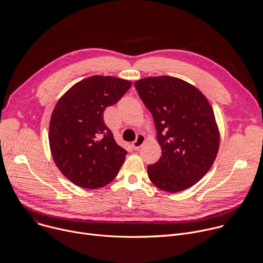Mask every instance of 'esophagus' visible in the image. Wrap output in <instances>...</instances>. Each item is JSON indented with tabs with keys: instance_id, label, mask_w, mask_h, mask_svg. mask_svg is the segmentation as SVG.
Segmentation results:
<instances>
[{
	"instance_id": "esophagus-1",
	"label": "esophagus",
	"mask_w": 263,
	"mask_h": 263,
	"mask_svg": "<svg viewBox=\"0 0 263 263\" xmlns=\"http://www.w3.org/2000/svg\"><path fill=\"white\" fill-rule=\"evenodd\" d=\"M145 141H146V136L144 134H138L136 136V139L132 142V148L134 150H138L142 145H144Z\"/></svg>"
}]
</instances>
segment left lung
I'll return each instance as SVG.
<instances>
[{
    "label": "left lung",
    "instance_id": "left-lung-1",
    "mask_svg": "<svg viewBox=\"0 0 263 263\" xmlns=\"http://www.w3.org/2000/svg\"><path fill=\"white\" fill-rule=\"evenodd\" d=\"M134 86L153 116L162 151L148 165L150 180L171 193L192 186L208 173L219 148L210 103L197 88L173 77L141 79Z\"/></svg>",
    "mask_w": 263,
    "mask_h": 263
}]
</instances>
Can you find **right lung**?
Here are the masks:
<instances>
[{
	"label": "right lung",
	"instance_id": "obj_1",
	"mask_svg": "<svg viewBox=\"0 0 263 263\" xmlns=\"http://www.w3.org/2000/svg\"><path fill=\"white\" fill-rule=\"evenodd\" d=\"M131 82L93 76L71 87L58 102L50 119L49 144L65 177L85 189L112 181L127 151L118 146L104 122V111L130 89Z\"/></svg>",
	"mask_w": 263,
	"mask_h": 263
}]
</instances>
